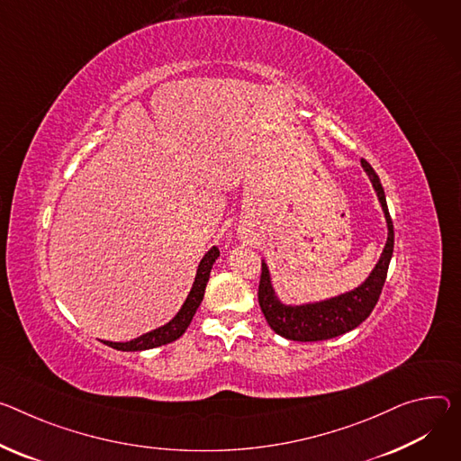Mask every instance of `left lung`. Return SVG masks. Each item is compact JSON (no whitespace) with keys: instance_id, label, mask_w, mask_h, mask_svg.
Segmentation results:
<instances>
[{"instance_id":"left-lung-1","label":"left lung","mask_w":461,"mask_h":461,"mask_svg":"<svg viewBox=\"0 0 461 461\" xmlns=\"http://www.w3.org/2000/svg\"><path fill=\"white\" fill-rule=\"evenodd\" d=\"M360 163L362 169L371 180L376 196H379L388 226V240L381 254V259L375 265L367 279L357 288L340 296L303 305H286L277 298L272 286L268 267L263 261V272L259 281V305L268 325L279 334V337L286 340L318 342L340 337V334L358 327L371 314L376 302H379L388 276V267L393 256V222L388 212L384 189L381 185L379 176H376L373 167L366 159H362Z\"/></svg>"}]
</instances>
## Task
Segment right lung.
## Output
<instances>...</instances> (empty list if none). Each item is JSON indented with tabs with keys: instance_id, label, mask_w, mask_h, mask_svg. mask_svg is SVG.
<instances>
[{
	"instance_id": "right-lung-1",
	"label": "right lung",
	"mask_w": 461,
	"mask_h": 461,
	"mask_svg": "<svg viewBox=\"0 0 461 461\" xmlns=\"http://www.w3.org/2000/svg\"><path fill=\"white\" fill-rule=\"evenodd\" d=\"M221 256L219 248L213 246L209 252L202 258L198 268H196V276H194V283L191 286L189 296L185 298L182 309L176 312V316L150 332L141 334V337L131 340V342H106V346L117 349V351H145V349H152V348H159L165 344H171L175 340H178L182 334L185 332V329L189 327L196 309L200 307L202 300H203V292H205V285L209 281V274H212L213 263L217 261V258Z\"/></svg>"
}]
</instances>
